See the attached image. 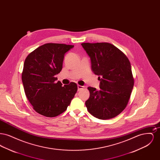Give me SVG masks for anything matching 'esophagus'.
<instances>
[{
	"mask_svg": "<svg viewBox=\"0 0 160 160\" xmlns=\"http://www.w3.org/2000/svg\"><path fill=\"white\" fill-rule=\"evenodd\" d=\"M77 88H78V91H80L81 89H83L84 86H80V85H78V86H77Z\"/></svg>",
	"mask_w": 160,
	"mask_h": 160,
	"instance_id": "1",
	"label": "esophagus"
}]
</instances>
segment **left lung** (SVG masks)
<instances>
[{
    "label": "left lung",
    "mask_w": 160,
    "mask_h": 160,
    "mask_svg": "<svg viewBox=\"0 0 160 160\" xmlns=\"http://www.w3.org/2000/svg\"><path fill=\"white\" fill-rule=\"evenodd\" d=\"M91 61L93 72L100 81L99 91L88 87V112L100 119H108L125 108L134 86L131 63L115 46L107 42L82 43Z\"/></svg>",
    "instance_id": "left-lung-1"
}]
</instances>
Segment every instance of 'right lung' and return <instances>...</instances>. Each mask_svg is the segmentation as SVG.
<instances>
[{
    "label": "right lung",
    "instance_id": "add662e5",
    "mask_svg": "<svg viewBox=\"0 0 160 160\" xmlns=\"http://www.w3.org/2000/svg\"><path fill=\"white\" fill-rule=\"evenodd\" d=\"M72 45L47 43L40 46L26 58L22 75L26 97L33 109L46 117L64 112L77 91L74 82L64 85L58 82L64 55Z\"/></svg>",
    "mask_w": 160,
    "mask_h": 160
}]
</instances>
